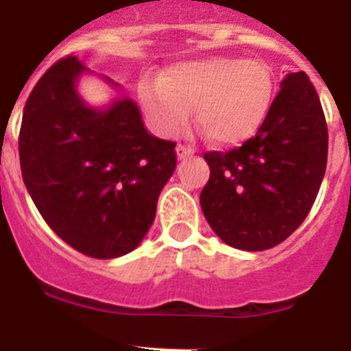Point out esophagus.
<instances>
[{"label":"esophagus","instance_id":"1","mask_svg":"<svg viewBox=\"0 0 351 351\" xmlns=\"http://www.w3.org/2000/svg\"><path fill=\"white\" fill-rule=\"evenodd\" d=\"M193 153H194V148H191V146H187V144H178V146H176V155H178V158L189 157V155H193Z\"/></svg>","mask_w":351,"mask_h":351}]
</instances>
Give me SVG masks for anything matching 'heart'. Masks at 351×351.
Returning a JSON list of instances; mask_svg holds the SVG:
<instances>
[{
  "label": "heart",
  "mask_w": 351,
  "mask_h": 351,
  "mask_svg": "<svg viewBox=\"0 0 351 351\" xmlns=\"http://www.w3.org/2000/svg\"><path fill=\"white\" fill-rule=\"evenodd\" d=\"M275 96V76L262 60L208 57L180 62L158 84L141 89L153 130L180 134L194 108L196 123L219 146H237L261 130Z\"/></svg>",
  "instance_id": "1"
}]
</instances>
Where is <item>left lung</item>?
I'll return each instance as SVG.
<instances>
[{
    "label": "left lung",
    "instance_id": "1",
    "mask_svg": "<svg viewBox=\"0 0 351 351\" xmlns=\"http://www.w3.org/2000/svg\"><path fill=\"white\" fill-rule=\"evenodd\" d=\"M203 157L210 178L199 203L221 239L246 252L287 239L307 217L328 157L325 114L308 76H285L255 137Z\"/></svg>",
    "mask_w": 351,
    "mask_h": 351
}]
</instances>
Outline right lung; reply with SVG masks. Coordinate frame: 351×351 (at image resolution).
Returning a JSON list of instances; mask_svg holds the SVG:
<instances>
[{
  "mask_svg": "<svg viewBox=\"0 0 351 351\" xmlns=\"http://www.w3.org/2000/svg\"><path fill=\"white\" fill-rule=\"evenodd\" d=\"M84 71L69 55L35 84L21 123V173L64 243L87 257L116 258L149 230L176 144L149 134L132 99L87 107L75 87Z\"/></svg>",
  "mask_w": 351,
  "mask_h": 351,
  "instance_id": "add662e5",
  "label": "right lung"
}]
</instances>
